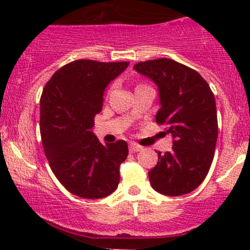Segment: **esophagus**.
<instances>
[{"mask_svg": "<svg viewBox=\"0 0 250 250\" xmlns=\"http://www.w3.org/2000/svg\"><path fill=\"white\" fill-rule=\"evenodd\" d=\"M143 150V147H141L140 145H137L135 143H132L129 145V151L130 152H139V151Z\"/></svg>", "mask_w": 250, "mask_h": 250, "instance_id": "1", "label": "esophagus"}]
</instances>
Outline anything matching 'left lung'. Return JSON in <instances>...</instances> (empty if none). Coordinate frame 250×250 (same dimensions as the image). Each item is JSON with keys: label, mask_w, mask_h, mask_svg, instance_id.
Returning <instances> with one entry per match:
<instances>
[{"label": "left lung", "mask_w": 250, "mask_h": 250, "mask_svg": "<svg viewBox=\"0 0 250 250\" xmlns=\"http://www.w3.org/2000/svg\"><path fill=\"white\" fill-rule=\"evenodd\" d=\"M134 69L158 85L156 123L167 125L174 139L172 151L158 152L148 172L151 186L166 196L186 195L202 184L213 162L218 139L213 92L196 70L167 58L140 62Z\"/></svg>", "instance_id": "8db88e82"}]
</instances>
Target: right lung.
I'll list each match as a JSON object with an SVG mask.
<instances>
[{"mask_svg":"<svg viewBox=\"0 0 250 250\" xmlns=\"http://www.w3.org/2000/svg\"><path fill=\"white\" fill-rule=\"evenodd\" d=\"M128 64L75 60L57 70L42 92L40 130L44 153L58 180L78 197H106L120 183L127 143L103 145L92 128L105 88Z\"/></svg>","mask_w":250,"mask_h":250,"instance_id":"add662e5","label":"right lung"}]
</instances>
